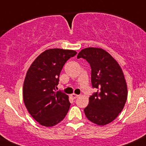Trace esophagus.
Listing matches in <instances>:
<instances>
[{"instance_id":"esophagus-1","label":"esophagus","mask_w":146,"mask_h":146,"mask_svg":"<svg viewBox=\"0 0 146 146\" xmlns=\"http://www.w3.org/2000/svg\"><path fill=\"white\" fill-rule=\"evenodd\" d=\"M78 96H79L78 95H76V94H75V93H73V94L71 95V97L73 98V99H76L78 97Z\"/></svg>"}]
</instances>
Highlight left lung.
Returning <instances> with one entry per match:
<instances>
[{"label": "left lung", "instance_id": "1", "mask_svg": "<svg viewBox=\"0 0 146 146\" xmlns=\"http://www.w3.org/2000/svg\"><path fill=\"white\" fill-rule=\"evenodd\" d=\"M77 58L90 64L92 86L98 90L89 98L88 105L84 108L86 116L97 125L110 123L122 111L127 100V85L122 69L102 48L83 49Z\"/></svg>", "mask_w": 146, "mask_h": 146}]
</instances>
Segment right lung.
<instances>
[{
	"instance_id": "1",
	"label": "right lung",
	"mask_w": 146,
	"mask_h": 146,
	"mask_svg": "<svg viewBox=\"0 0 146 146\" xmlns=\"http://www.w3.org/2000/svg\"><path fill=\"white\" fill-rule=\"evenodd\" d=\"M76 54L72 50L48 49L39 55L28 69L23 90L24 103L40 125L53 126L67 114L70 106L68 96L56 88L63 66Z\"/></svg>"
}]
</instances>
